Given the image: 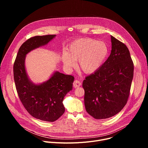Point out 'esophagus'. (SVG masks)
<instances>
[{"instance_id": "34e87169", "label": "esophagus", "mask_w": 148, "mask_h": 148, "mask_svg": "<svg viewBox=\"0 0 148 148\" xmlns=\"http://www.w3.org/2000/svg\"><path fill=\"white\" fill-rule=\"evenodd\" d=\"M81 85V83L80 81H79L78 80H75L74 81V83H73V86L74 88H77V87H79Z\"/></svg>"}]
</instances>
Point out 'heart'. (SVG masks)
<instances>
[{
	"mask_svg": "<svg viewBox=\"0 0 148 148\" xmlns=\"http://www.w3.org/2000/svg\"><path fill=\"white\" fill-rule=\"evenodd\" d=\"M108 53L106 43L91 38H79L74 41L62 54L64 67L71 70L76 66L86 74H92L102 65Z\"/></svg>",
	"mask_w": 148,
	"mask_h": 148,
	"instance_id": "1",
	"label": "heart"
}]
</instances>
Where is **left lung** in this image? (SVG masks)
Masks as SVG:
<instances>
[{
    "label": "left lung",
    "mask_w": 148,
    "mask_h": 148,
    "mask_svg": "<svg viewBox=\"0 0 148 148\" xmlns=\"http://www.w3.org/2000/svg\"><path fill=\"white\" fill-rule=\"evenodd\" d=\"M110 56L95 73L86 77L84 104L97 119L119 113L127 102L134 77V63L125 45L111 36Z\"/></svg>",
    "instance_id": "obj_1"
}]
</instances>
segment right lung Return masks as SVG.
Wrapping results in <instances>:
<instances>
[{"label":"right lung","mask_w":148,"mask_h":148,"mask_svg":"<svg viewBox=\"0 0 148 148\" xmlns=\"http://www.w3.org/2000/svg\"><path fill=\"white\" fill-rule=\"evenodd\" d=\"M56 35L33 37L20 46L13 66L14 80L19 98L27 112L41 121L54 122L64 113L62 103L66 95L73 90L74 77L57 71L41 84L33 83L25 67L26 55L47 45Z\"/></svg>","instance_id":"1"}]
</instances>
